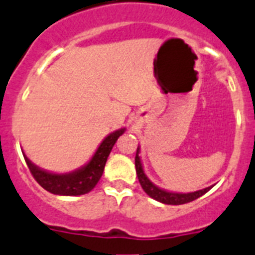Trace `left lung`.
I'll return each mask as SVG.
<instances>
[{"mask_svg":"<svg viewBox=\"0 0 255 255\" xmlns=\"http://www.w3.org/2000/svg\"><path fill=\"white\" fill-rule=\"evenodd\" d=\"M140 154V147H137L136 158H134V165H136V173L138 177V181H140L141 187L143 189V191L149 195L150 198L155 199V200L160 201L163 204H169V205H180V204H186V203H190V201L195 200V199L200 198L205 192L209 191L212 189L207 187V189L199 190V191L194 192H187V194H181V192H170L167 190H163L158 186H155L151 181L147 178V176L143 172L142 163H141V159L138 156Z\"/></svg>","mask_w":255,"mask_h":255,"instance_id":"1","label":"left lung"}]
</instances>
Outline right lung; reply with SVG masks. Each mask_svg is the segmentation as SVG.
<instances>
[{
	"label": "right lung",
	"instance_id": "obj_1",
	"mask_svg": "<svg viewBox=\"0 0 255 255\" xmlns=\"http://www.w3.org/2000/svg\"><path fill=\"white\" fill-rule=\"evenodd\" d=\"M125 130L126 128H121L112 132L109 136H106L87 164L69 173L59 174L47 172L33 164L32 161L26 158L25 154H23L24 159L34 180L51 194L64 195V196H78V195L87 194L100 181L113 146L117 142L119 136L125 133Z\"/></svg>",
	"mask_w": 255,
	"mask_h": 255
}]
</instances>
